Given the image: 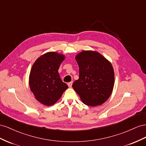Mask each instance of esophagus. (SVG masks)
Here are the masks:
<instances>
[{
    "mask_svg": "<svg viewBox=\"0 0 146 146\" xmlns=\"http://www.w3.org/2000/svg\"><path fill=\"white\" fill-rule=\"evenodd\" d=\"M72 84H73V82L72 81V82H68V87H71L72 86Z\"/></svg>",
    "mask_w": 146,
    "mask_h": 146,
    "instance_id": "obj_1",
    "label": "esophagus"
}]
</instances>
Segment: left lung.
<instances>
[{
	"label": "left lung",
	"instance_id": "8db88e82",
	"mask_svg": "<svg viewBox=\"0 0 146 146\" xmlns=\"http://www.w3.org/2000/svg\"><path fill=\"white\" fill-rule=\"evenodd\" d=\"M79 79L72 87L85 105H101L113 89L114 73L112 65L98 52L84 51L76 56Z\"/></svg>",
	"mask_w": 146,
	"mask_h": 146
}]
</instances>
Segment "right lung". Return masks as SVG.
Segmentation results:
<instances>
[{
  "instance_id": "right-lung-1",
  "label": "right lung",
  "mask_w": 146,
  "mask_h": 146,
  "mask_svg": "<svg viewBox=\"0 0 146 146\" xmlns=\"http://www.w3.org/2000/svg\"><path fill=\"white\" fill-rule=\"evenodd\" d=\"M64 59V55L49 52L40 56L32 66L29 86L35 98L44 105L55 104L68 88L58 73Z\"/></svg>"
}]
</instances>
